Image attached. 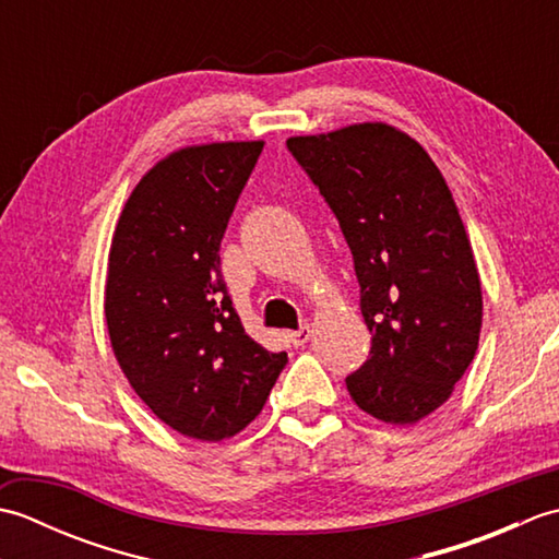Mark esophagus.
<instances>
[{"instance_id":"34e87169","label":"esophagus","mask_w":559,"mask_h":559,"mask_svg":"<svg viewBox=\"0 0 559 559\" xmlns=\"http://www.w3.org/2000/svg\"><path fill=\"white\" fill-rule=\"evenodd\" d=\"M310 336H312V326L310 324H302L298 331H290L288 341L293 343V346H305V343L310 341Z\"/></svg>"}]
</instances>
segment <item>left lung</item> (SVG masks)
I'll return each instance as SVG.
<instances>
[{"mask_svg":"<svg viewBox=\"0 0 559 559\" xmlns=\"http://www.w3.org/2000/svg\"><path fill=\"white\" fill-rule=\"evenodd\" d=\"M288 148L336 213L372 334L346 377L358 408L415 425L454 394L478 350L483 288L442 173L418 141L386 122L290 136Z\"/></svg>","mask_w":559,"mask_h":559,"instance_id":"1","label":"left lung"}]
</instances>
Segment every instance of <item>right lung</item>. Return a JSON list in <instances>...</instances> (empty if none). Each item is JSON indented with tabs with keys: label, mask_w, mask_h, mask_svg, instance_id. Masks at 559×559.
<instances>
[{
	"label": "right lung",
	"mask_w": 559,
	"mask_h": 559,
	"mask_svg": "<svg viewBox=\"0 0 559 559\" xmlns=\"http://www.w3.org/2000/svg\"><path fill=\"white\" fill-rule=\"evenodd\" d=\"M264 141L160 158L115 225L105 322L139 399L185 437L221 442L264 408L286 353L247 336L221 276V240Z\"/></svg>",
	"instance_id": "1"
}]
</instances>
